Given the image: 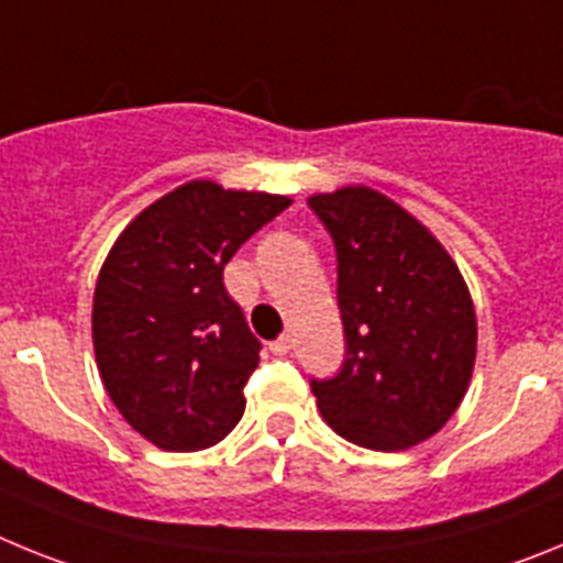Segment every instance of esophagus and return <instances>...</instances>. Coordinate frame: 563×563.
Wrapping results in <instances>:
<instances>
[{
    "label": "esophagus",
    "instance_id": "1",
    "mask_svg": "<svg viewBox=\"0 0 563 563\" xmlns=\"http://www.w3.org/2000/svg\"><path fill=\"white\" fill-rule=\"evenodd\" d=\"M267 350H271L273 355H287V352L292 350V338L290 335L276 338V341H271V346H267Z\"/></svg>",
    "mask_w": 563,
    "mask_h": 563
}]
</instances>
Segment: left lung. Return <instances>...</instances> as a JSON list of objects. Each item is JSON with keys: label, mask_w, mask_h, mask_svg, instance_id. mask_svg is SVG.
Returning <instances> with one entry per match:
<instances>
[{"label": "left lung", "mask_w": 563, "mask_h": 563, "mask_svg": "<svg viewBox=\"0 0 563 563\" xmlns=\"http://www.w3.org/2000/svg\"><path fill=\"white\" fill-rule=\"evenodd\" d=\"M338 251L346 361L312 380L318 411L343 440L406 451L460 409L476 363V310L440 239L369 186L307 197Z\"/></svg>", "instance_id": "left-lung-1"}]
</instances>
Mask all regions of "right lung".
Listing matches in <instances>:
<instances>
[{"instance_id":"1","label":"right lung","mask_w":563,"mask_h":563,"mask_svg":"<svg viewBox=\"0 0 563 563\" xmlns=\"http://www.w3.org/2000/svg\"><path fill=\"white\" fill-rule=\"evenodd\" d=\"M290 197L188 180L143 208L114 239L92 296L103 389L143 440L202 451L245 415L258 341L222 271Z\"/></svg>"}]
</instances>
